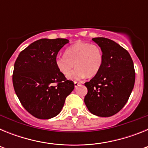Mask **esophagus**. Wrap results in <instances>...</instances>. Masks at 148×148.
Segmentation results:
<instances>
[{
	"mask_svg": "<svg viewBox=\"0 0 148 148\" xmlns=\"http://www.w3.org/2000/svg\"><path fill=\"white\" fill-rule=\"evenodd\" d=\"M80 85H81L80 83H78V82H74V86H75V87H78V86H80Z\"/></svg>",
	"mask_w": 148,
	"mask_h": 148,
	"instance_id": "1",
	"label": "esophagus"
}]
</instances>
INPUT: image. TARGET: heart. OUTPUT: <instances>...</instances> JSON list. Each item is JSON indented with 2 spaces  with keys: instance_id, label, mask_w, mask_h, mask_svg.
<instances>
[{
  "instance_id": "heart-1",
  "label": "heart",
  "mask_w": 148,
  "mask_h": 148,
  "mask_svg": "<svg viewBox=\"0 0 148 148\" xmlns=\"http://www.w3.org/2000/svg\"><path fill=\"white\" fill-rule=\"evenodd\" d=\"M104 56L99 46L88 42H77L66 48L65 54L57 56L55 64L58 71L70 80L81 81L96 75L102 66ZM75 65L76 68L69 72Z\"/></svg>"
}]
</instances>
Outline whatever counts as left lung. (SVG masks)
Here are the masks:
<instances>
[{
  "instance_id": "8db88e82",
  "label": "left lung",
  "mask_w": 148,
  "mask_h": 148,
  "mask_svg": "<svg viewBox=\"0 0 148 148\" xmlns=\"http://www.w3.org/2000/svg\"><path fill=\"white\" fill-rule=\"evenodd\" d=\"M103 52L104 61L99 73L84 84L87 94L84 103L90 113L109 117L125 105L135 83L136 73L130 54L110 39H92Z\"/></svg>"
}]
</instances>
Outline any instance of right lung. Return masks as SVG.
<instances>
[{
	"mask_svg": "<svg viewBox=\"0 0 148 148\" xmlns=\"http://www.w3.org/2000/svg\"><path fill=\"white\" fill-rule=\"evenodd\" d=\"M67 43L65 38L40 39L21 51L15 61V93L26 110L36 118L49 119L59 114L66 96L74 90L73 82L67 80L55 64L59 50Z\"/></svg>",
	"mask_w": 148,
	"mask_h": 148,
	"instance_id": "right-lung-1",
	"label": "right lung"
}]
</instances>
